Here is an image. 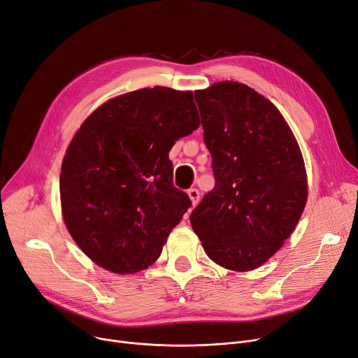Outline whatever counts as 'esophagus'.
Listing matches in <instances>:
<instances>
[{
	"label": "esophagus",
	"instance_id": "1",
	"mask_svg": "<svg viewBox=\"0 0 358 358\" xmlns=\"http://www.w3.org/2000/svg\"><path fill=\"white\" fill-rule=\"evenodd\" d=\"M187 194H189V197H190L193 206H196V204L199 203V200H200V192H199L197 189H190L189 192H187Z\"/></svg>",
	"mask_w": 358,
	"mask_h": 358
}]
</instances>
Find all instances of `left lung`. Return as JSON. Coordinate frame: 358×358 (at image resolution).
<instances>
[{
  "instance_id": "left-lung-1",
  "label": "left lung",
  "mask_w": 358,
  "mask_h": 358,
  "mask_svg": "<svg viewBox=\"0 0 358 358\" xmlns=\"http://www.w3.org/2000/svg\"><path fill=\"white\" fill-rule=\"evenodd\" d=\"M213 190L190 215L216 264L250 271L274 255L306 204V171L283 116L266 97L234 81L194 92Z\"/></svg>"
}]
</instances>
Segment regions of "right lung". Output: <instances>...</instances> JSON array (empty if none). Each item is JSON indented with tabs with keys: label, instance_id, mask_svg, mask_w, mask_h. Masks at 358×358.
Returning a JSON list of instances; mask_svg holds the SVG:
<instances>
[{
	"label": "right lung",
	"instance_id": "1",
	"mask_svg": "<svg viewBox=\"0 0 358 358\" xmlns=\"http://www.w3.org/2000/svg\"><path fill=\"white\" fill-rule=\"evenodd\" d=\"M200 126L192 91H131L100 106L73 136L59 180L62 215L100 267L131 274L158 259L192 206L168 152Z\"/></svg>",
	"mask_w": 358,
	"mask_h": 358
}]
</instances>
